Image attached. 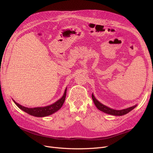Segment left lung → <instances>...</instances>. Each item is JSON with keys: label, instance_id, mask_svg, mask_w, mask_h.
<instances>
[{"label": "left lung", "instance_id": "1", "mask_svg": "<svg viewBox=\"0 0 153 153\" xmlns=\"http://www.w3.org/2000/svg\"><path fill=\"white\" fill-rule=\"evenodd\" d=\"M92 100L94 102L95 105L96 106L99 110L104 112V113L109 114V115H114V116H122L126 114H128V112H130V111H131L132 110H133L137 105H135L133 107H128L127 108H125L123 110H115L113 108H111L105 105H103L102 103H100L98 100L96 99V98L94 97V95L92 93Z\"/></svg>", "mask_w": 153, "mask_h": 153}]
</instances>
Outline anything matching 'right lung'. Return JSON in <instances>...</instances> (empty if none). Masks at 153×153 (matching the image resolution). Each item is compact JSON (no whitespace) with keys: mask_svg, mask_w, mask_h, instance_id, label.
<instances>
[{"mask_svg":"<svg viewBox=\"0 0 153 153\" xmlns=\"http://www.w3.org/2000/svg\"><path fill=\"white\" fill-rule=\"evenodd\" d=\"M66 91H67V87L66 88L65 91H64L62 97L60 99H59L54 103L51 104V105L46 106V107L28 108V107H23L20 105V104L17 103L13 99L12 100L13 102L16 104V105H17L19 108L26 112V113L28 114L29 115L36 117H47L50 115H52L53 114L55 113V112H56L61 108L64 101H65Z\"/></svg>","mask_w":153,"mask_h":153,"instance_id":"add662e5","label":"right lung"}]
</instances>
